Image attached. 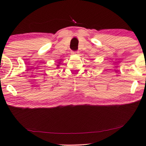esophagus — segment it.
I'll list each match as a JSON object with an SVG mask.
<instances>
[{
  "label": "esophagus",
  "instance_id": "1",
  "mask_svg": "<svg viewBox=\"0 0 146 146\" xmlns=\"http://www.w3.org/2000/svg\"><path fill=\"white\" fill-rule=\"evenodd\" d=\"M79 51H75V52H72V54H75V55H77V54H79Z\"/></svg>",
  "mask_w": 146,
  "mask_h": 146
}]
</instances>
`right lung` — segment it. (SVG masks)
Wrapping results in <instances>:
<instances>
[{
    "mask_svg": "<svg viewBox=\"0 0 146 146\" xmlns=\"http://www.w3.org/2000/svg\"><path fill=\"white\" fill-rule=\"evenodd\" d=\"M59 66V65H58V66Z\"/></svg>",
    "mask_w": 146,
    "mask_h": 146,
    "instance_id": "add662e5",
    "label": "right lung"
}]
</instances>
